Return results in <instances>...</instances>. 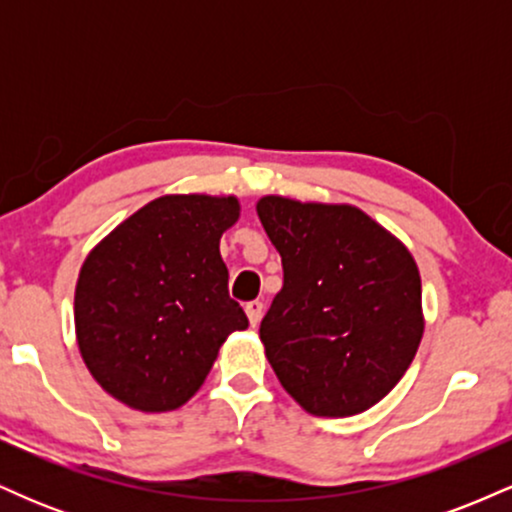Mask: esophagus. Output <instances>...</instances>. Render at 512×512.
<instances>
[{
  "label": "esophagus",
  "mask_w": 512,
  "mask_h": 512,
  "mask_svg": "<svg viewBox=\"0 0 512 512\" xmlns=\"http://www.w3.org/2000/svg\"><path fill=\"white\" fill-rule=\"evenodd\" d=\"M245 313H248V320H250V325L255 327L257 322L262 320V313H264V303H262V301H250L248 305H245Z\"/></svg>",
  "instance_id": "1"
}]
</instances>
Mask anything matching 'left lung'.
Returning <instances> with one entry per match:
<instances>
[{"label":"left lung","instance_id":"8db88e82","mask_svg":"<svg viewBox=\"0 0 512 512\" xmlns=\"http://www.w3.org/2000/svg\"><path fill=\"white\" fill-rule=\"evenodd\" d=\"M257 214L284 267L260 325L276 378L310 414H361L399 383L419 349L414 257L346 204L264 197Z\"/></svg>","mask_w":512,"mask_h":512}]
</instances>
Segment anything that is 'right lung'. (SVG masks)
Masks as SVG:
<instances>
[{
	"instance_id": "1",
	"label": "right lung",
	"mask_w": 512,
	"mask_h": 512,
	"mask_svg": "<svg viewBox=\"0 0 512 512\" xmlns=\"http://www.w3.org/2000/svg\"><path fill=\"white\" fill-rule=\"evenodd\" d=\"M236 219V197H158L86 257L76 339L108 395L142 411L178 409L228 334L248 327L219 252Z\"/></svg>"
}]
</instances>
